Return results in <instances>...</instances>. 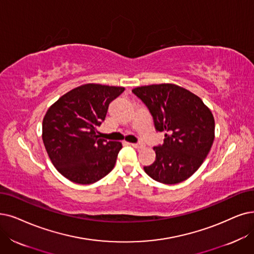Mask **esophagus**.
<instances>
[{
  "label": "esophagus",
  "mask_w": 254,
  "mask_h": 254,
  "mask_svg": "<svg viewBox=\"0 0 254 254\" xmlns=\"http://www.w3.org/2000/svg\"><path fill=\"white\" fill-rule=\"evenodd\" d=\"M130 145L134 147V148H136V149H141V148L145 147V145L143 143H136V144H130Z\"/></svg>",
  "instance_id": "34e87169"
}]
</instances>
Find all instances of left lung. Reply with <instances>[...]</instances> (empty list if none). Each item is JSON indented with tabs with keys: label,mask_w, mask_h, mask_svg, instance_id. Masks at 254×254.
<instances>
[{
	"label": "left lung",
	"mask_w": 254,
	"mask_h": 254,
	"mask_svg": "<svg viewBox=\"0 0 254 254\" xmlns=\"http://www.w3.org/2000/svg\"><path fill=\"white\" fill-rule=\"evenodd\" d=\"M148 107L164 144L154 147L156 158L146 173L165 185L190 177L207 156L215 138V120L198 96L175 84H152L132 89Z\"/></svg>",
	"instance_id": "left-lung-1"
}]
</instances>
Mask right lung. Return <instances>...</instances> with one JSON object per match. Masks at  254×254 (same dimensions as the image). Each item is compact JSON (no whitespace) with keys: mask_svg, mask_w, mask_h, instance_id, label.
Segmentation results:
<instances>
[{"mask_svg":"<svg viewBox=\"0 0 254 254\" xmlns=\"http://www.w3.org/2000/svg\"><path fill=\"white\" fill-rule=\"evenodd\" d=\"M121 86L88 83L60 97L43 121V140L60 174L79 185L102 179L114 169L122 144L100 138L97 127Z\"/></svg>","mask_w":254,"mask_h":254,"instance_id":"right-lung-1","label":"right lung"}]
</instances>
